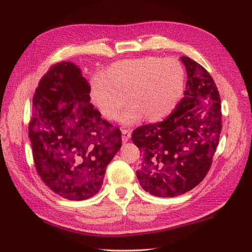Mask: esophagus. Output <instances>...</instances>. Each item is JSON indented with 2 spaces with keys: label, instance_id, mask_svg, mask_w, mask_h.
Segmentation results:
<instances>
[{
  "label": "esophagus",
  "instance_id": "esophagus-1",
  "mask_svg": "<svg viewBox=\"0 0 252 252\" xmlns=\"http://www.w3.org/2000/svg\"><path fill=\"white\" fill-rule=\"evenodd\" d=\"M131 137V130L130 129H122V139L123 142H127Z\"/></svg>",
  "mask_w": 252,
  "mask_h": 252
}]
</instances>
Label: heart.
I'll use <instances>...</instances> for the list:
<instances>
[{"mask_svg": "<svg viewBox=\"0 0 252 252\" xmlns=\"http://www.w3.org/2000/svg\"><path fill=\"white\" fill-rule=\"evenodd\" d=\"M185 69L176 59L158 56L116 62L90 81V100L104 120L119 117L126 101L130 106L121 122L133 125L147 119L165 120L176 110L185 92Z\"/></svg>", "mask_w": 252, "mask_h": 252, "instance_id": "1", "label": "heart"}]
</instances>
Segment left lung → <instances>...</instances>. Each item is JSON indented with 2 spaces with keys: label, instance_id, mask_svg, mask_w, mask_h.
<instances>
[{
  "label": "left lung",
  "instance_id": "1",
  "mask_svg": "<svg viewBox=\"0 0 252 252\" xmlns=\"http://www.w3.org/2000/svg\"><path fill=\"white\" fill-rule=\"evenodd\" d=\"M186 90L176 110L161 123L132 132L142 161L136 175L156 197H176L203 181L222 129L220 99L212 77L197 62L182 56Z\"/></svg>",
  "mask_w": 252,
  "mask_h": 252
}]
</instances>
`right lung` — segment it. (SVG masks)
<instances>
[{
  "label": "right lung",
  "mask_w": 252,
  "mask_h": 252,
  "mask_svg": "<svg viewBox=\"0 0 252 252\" xmlns=\"http://www.w3.org/2000/svg\"><path fill=\"white\" fill-rule=\"evenodd\" d=\"M90 85L71 62L54 65L32 99L29 124L35 168L47 186L74 201L99 192L122 147L120 128L90 103Z\"/></svg>",
  "instance_id": "add662e5"
}]
</instances>
